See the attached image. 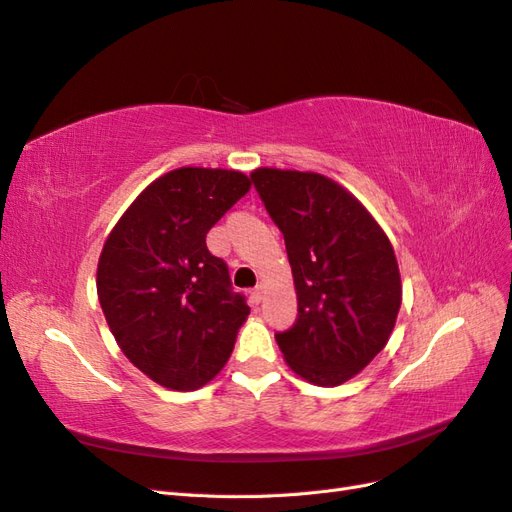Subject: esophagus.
<instances>
[{
  "label": "esophagus",
  "instance_id": "obj_1",
  "mask_svg": "<svg viewBox=\"0 0 512 512\" xmlns=\"http://www.w3.org/2000/svg\"><path fill=\"white\" fill-rule=\"evenodd\" d=\"M254 297L260 301L262 297H265V282H258V286L254 288Z\"/></svg>",
  "mask_w": 512,
  "mask_h": 512
}]
</instances>
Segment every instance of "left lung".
I'll use <instances>...</instances> for the list:
<instances>
[{"mask_svg":"<svg viewBox=\"0 0 512 512\" xmlns=\"http://www.w3.org/2000/svg\"><path fill=\"white\" fill-rule=\"evenodd\" d=\"M252 181L282 230L299 316L275 333L294 374L337 386L386 346L401 307V275L386 232L344 185L312 170L262 166Z\"/></svg>","mask_w":512,"mask_h":512,"instance_id":"left-lung-1","label":"left lung"}]
</instances>
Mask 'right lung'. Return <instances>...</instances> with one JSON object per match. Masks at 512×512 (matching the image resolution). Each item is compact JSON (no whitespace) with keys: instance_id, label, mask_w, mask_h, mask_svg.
Here are the masks:
<instances>
[{"instance_id":"right-lung-1","label":"right lung","mask_w":512,"mask_h":512,"mask_svg":"<svg viewBox=\"0 0 512 512\" xmlns=\"http://www.w3.org/2000/svg\"><path fill=\"white\" fill-rule=\"evenodd\" d=\"M252 188L241 170L181 166L134 198L106 237L96 286L117 346L147 378L196 391L220 374L250 316L207 232Z\"/></svg>"}]
</instances>
